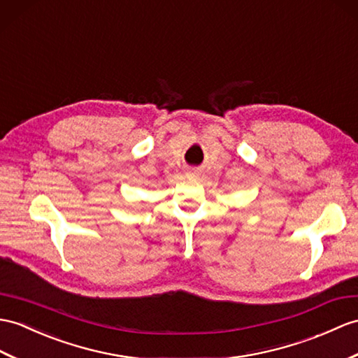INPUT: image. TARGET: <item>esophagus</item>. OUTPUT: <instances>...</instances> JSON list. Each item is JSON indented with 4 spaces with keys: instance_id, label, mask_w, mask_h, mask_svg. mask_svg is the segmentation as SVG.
Here are the masks:
<instances>
[{
    "instance_id": "1",
    "label": "esophagus",
    "mask_w": 358,
    "mask_h": 358,
    "mask_svg": "<svg viewBox=\"0 0 358 358\" xmlns=\"http://www.w3.org/2000/svg\"><path fill=\"white\" fill-rule=\"evenodd\" d=\"M187 173H190V176H194V173H196V171H189Z\"/></svg>"
}]
</instances>
